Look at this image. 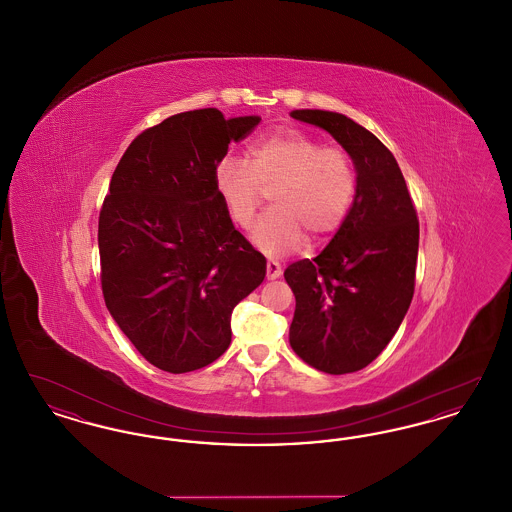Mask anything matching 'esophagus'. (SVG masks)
Wrapping results in <instances>:
<instances>
[{
	"mask_svg": "<svg viewBox=\"0 0 512 512\" xmlns=\"http://www.w3.org/2000/svg\"><path fill=\"white\" fill-rule=\"evenodd\" d=\"M282 276V267L276 261H268L267 263V278L268 280H276Z\"/></svg>",
	"mask_w": 512,
	"mask_h": 512,
	"instance_id": "esophagus-1",
	"label": "esophagus"
}]
</instances>
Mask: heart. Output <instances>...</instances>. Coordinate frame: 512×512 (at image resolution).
Instances as JSON below:
<instances>
[{
    "instance_id": "1",
    "label": "heart",
    "mask_w": 512,
    "mask_h": 512,
    "mask_svg": "<svg viewBox=\"0 0 512 512\" xmlns=\"http://www.w3.org/2000/svg\"><path fill=\"white\" fill-rule=\"evenodd\" d=\"M215 182L224 207L242 228L253 224L263 192H272V211L251 232V242L270 257L290 253L307 234L313 242L334 234L357 194V171L349 153L320 147L297 130L257 138L245 149L244 159H220Z\"/></svg>"
}]
</instances>
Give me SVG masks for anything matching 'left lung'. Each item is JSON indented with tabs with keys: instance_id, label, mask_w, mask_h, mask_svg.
<instances>
[{
	"instance_id": "obj_1",
	"label": "left lung",
	"mask_w": 512,
	"mask_h": 512,
	"mask_svg": "<svg viewBox=\"0 0 512 512\" xmlns=\"http://www.w3.org/2000/svg\"><path fill=\"white\" fill-rule=\"evenodd\" d=\"M295 121L326 130L357 171L353 205L313 261L284 270L295 295L290 345L326 374L357 372L390 343L409 311L418 257V220L390 149L349 117L295 109Z\"/></svg>"
}]
</instances>
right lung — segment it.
I'll return each mask as SVG.
<instances>
[{"instance_id":"1","label":"right lung","mask_w":512,"mask_h":512,"mask_svg":"<svg viewBox=\"0 0 512 512\" xmlns=\"http://www.w3.org/2000/svg\"><path fill=\"white\" fill-rule=\"evenodd\" d=\"M261 117L219 109L172 115L124 151L99 213L105 305L151 365L192 372L232 341L234 307L267 274V259L234 228L215 169Z\"/></svg>"}]
</instances>
